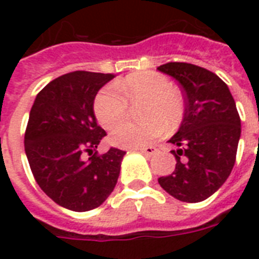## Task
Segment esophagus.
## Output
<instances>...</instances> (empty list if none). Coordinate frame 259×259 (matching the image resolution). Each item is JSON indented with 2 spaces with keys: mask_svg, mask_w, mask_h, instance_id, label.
Instances as JSON below:
<instances>
[{
  "mask_svg": "<svg viewBox=\"0 0 259 259\" xmlns=\"http://www.w3.org/2000/svg\"><path fill=\"white\" fill-rule=\"evenodd\" d=\"M138 150H140L142 154H145V156L150 157V156H153V154L157 152V148H154V146H145V148H140Z\"/></svg>",
  "mask_w": 259,
  "mask_h": 259,
  "instance_id": "obj_1",
  "label": "esophagus"
}]
</instances>
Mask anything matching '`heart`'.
Instances as JSON below:
<instances>
[{
	"instance_id": "obj_1",
	"label": "heart",
	"mask_w": 259,
	"mask_h": 259,
	"mask_svg": "<svg viewBox=\"0 0 259 259\" xmlns=\"http://www.w3.org/2000/svg\"><path fill=\"white\" fill-rule=\"evenodd\" d=\"M117 88L107 86L98 93L94 101V111L105 129H113L127 116V102H143L141 124H122L113 130L110 141L121 148H138L153 141L164 133V125L175 129L184 115V99L173 89L165 75L144 71L126 76Z\"/></svg>"
}]
</instances>
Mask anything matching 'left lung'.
Instances as JSON below:
<instances>
[{"instance_id":"obj_1","label":"left lung","mask_w":259,"mask_h":259,"mask_svg":"<svg viewBox=\"0 0 259 259\" xmlns=\"http://www.w3.org/2000/svg\"><path fill=\"white\" fill-rule=\"evenodd\" d=\"M183 89L184 119L169 140L176 168L158 179L162 189L187 203L205 200L221 188L233 170L241 118L229 87L217 74L189 63L170 62L157 67Z\"/></svg>"}]
</instances>
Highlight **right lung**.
Here are the masks:
<instances>
[{
    "label": "right lung",
    "instance_id": "1",
    "mask_svg": "<svg viewBox=\"0 0 259 259\" xmlns=\"http://www.w3.org/2000/svg\"><path fill=\"white\" fill-rule=\"evenodd\" d=\"M114 76L64 74L37 94L30 109L24 137L30 170L47 196L71 211L97 208L117 184L126 152L111 146L98 154L107 134L94 114L95 95Z\"/></svg>",
    "mask_w": 259,
    "mask_h": 259
}]
</instances>
